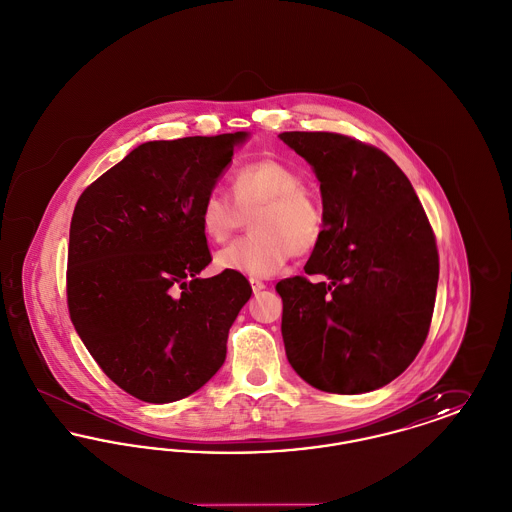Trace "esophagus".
<instances>
[{
  "label": "esophagus",
  "instance_id": "esophagus-1",
  "mask_svg": "<svg viewBox=\"0 0 512 512\" xmlns=\"http://www.w3.org/2000/svg\"><path fill=\"white\" fill-rule=\"evenodd\" d=\"M249 284H251V288H253V292L259 293L261 290H265L267 286H265V282H261V280H257V278H251L249 280Z\"/></svg>",
  "mask_w": 512,
  "mask_h": 512
}]
</instances>
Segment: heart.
I'll list each match as a JSON object with an SVG mask.
<instances>
[{
	"label": "heart",
	"mask_w": 512,
	"mask_h": 512,
	"mask_svg": "<svg viewBox=\"0 0 512 512\" xmlns=\"http://www.w3.org/2000/svg\"><path fill=\"white\" fill-rule=\"evenodd\" d=\"M305 176L282 159L263 157L230 176V196L217 190L201 199L197 220L203 234L226 242L249 217L251 232L217 253V267L251 278H267L293 253H311L324 236V207Z\"/></svg>",
	"instance_id": "1"
}]
</instances>
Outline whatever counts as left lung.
I'll list each match as a JSON object with an SVG mask.
<instances>
[{
	"label": "left lung",
	"mask_w": 512,
	"mask_h": 512,
	"mask_svg": "<svg viewBox=\"0 0 512 512\" xmlns=\"http://www.w3.org/2000/svg\"><path fill=\"white\" fill-rule=\"evenodd\" d=\"M320 182L324 236L305 276L280 280L282 338L293 370L328 393L395 380L434 315L436 236L403 171L382 149L336 132H282Z\"/></svg>",
	"instance_id": "left-lung-1"
}]
</instances>
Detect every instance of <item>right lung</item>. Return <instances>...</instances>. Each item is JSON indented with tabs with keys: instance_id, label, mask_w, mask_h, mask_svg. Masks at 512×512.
<instances>
[{
	"instance_id": "obj_1",
	"label": "right lung",
	"mask_w": 512,
	"mask_h": 512,
	"mask_svg": "<svg viewBox=\"0 0 512 512\" xmlns=\"http://www.w3.org/2000/svg\"><path fill=\"white\" fill-rule=\"evenodd\" d=\"M245 132L147 142L76 201L67 305L99 368L146 403L207 384L226 359L232 322L251 297L244 274L211 263L197 209Z\"/></svg>"
}]
</instances>
